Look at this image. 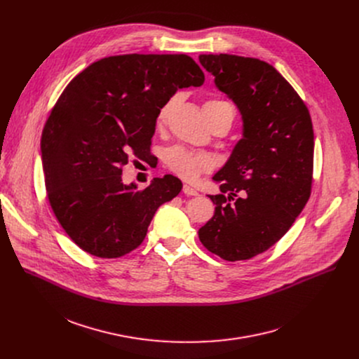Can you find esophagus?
Listing matches in <instances>:
<instances>
[{
    "label": "esophagus",
    "instance_id": "esophagus-1",
    "mask_svg": "<svg viewBox=\"0 0 359 359\" xmlns=\"http://www.w3.org/2000/svg\"><path fill=\"white\" fill-rule=\"evenodd\" d=\"M183 193H184V194H187V196H198L197 190H196V189H193V187H191V186H189V184H184V186H183Z\"/></svg>",
    "mask_w": 359,
    "mask_h": 359
}]
</instances>
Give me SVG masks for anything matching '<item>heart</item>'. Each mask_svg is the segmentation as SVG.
<instances>
[{
	"label": "heart",
	"mask_w": 359,
	"mask_h": 359,
	"mask_svg": "<svg viewBox=\"0 0 359 359\" xmlns=\"http://www.w3.org/2000/svg\"><path fill=\"white\" fill-rule=\"evenodd\" d=\"M175 104H176V97H170L166 104L161 108V111L158 114V125H163L166 122ZM204 111L224 112L231 118V122L234 118V111H233L231 105L227 104V102H224V100L206 102V104H204ZM165 163L173 173H176L177 176H180L184 180H189V182L196 180L200 176V173L210 170L213 166V162L208 155L187 150L182 146H175L165 153Z\"/></svg>",
	"instance_id": "obj_1"
}]
</instances>
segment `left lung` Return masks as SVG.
Masks as SVG:
<instances>
[{
  "label": "left lung",
  "mask_w": 359,
  "mask_h": 359,
  "mask_svg": "<svg viewBox=\"0 0 359 359\" xmlns=\"http://www.w3.org/2000/svg\"><path fill=\"white\" fill-rule=\"evenodd\" d=\"M216 88L236 105L241 139L213 176L215 216L201 244L227 262L248 260L274 245L311 194L314 132L309 109L270 64L238 55H200Z\"/></svg>",
  "instance_id": "1"
}]
</instances>
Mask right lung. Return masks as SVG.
Instances as JSON below:
<instances>
[{
  "mask_svg": "<svg viewBox=\"0 0 359 359\" xmlns=\"http://www.w3.org/2000/svg\"><path fill=\"white\" fill-rule=\"evenodd\" d=\"M204 74L187 55H118L76 75L50 112L41 139L48 198L58 222L83 251L116 259L142 244L163 203L183 184L173 175L144 190L123 183L122 166L149 147L161 108Z\"/></svg>",
  "mask_w": 359,
  "mask_h": 359,
  "instance_id": "obj_1",
  "label": "right lung"
}]
</instances>
